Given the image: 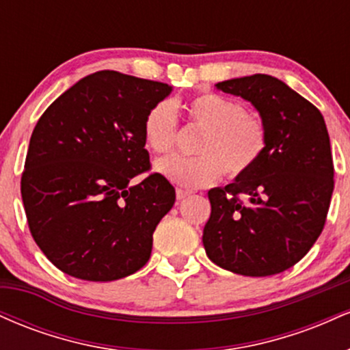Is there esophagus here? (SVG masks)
Instances as JSON below:
<instances>
[{
  "instance_id": "34e87169",
  "label": "esophagus",
  "mask_w": 350,
  "mask_h": 350,
  "mask_svg": "<svg viewBox=\"0 0 350 350\" xmlns=\"http://www.w3.org/2000/svg\"><path fill=\"white\" fill-rule=\"evenodd\" d=\"M191 194H192V192L191 191H186V189H176V198H178V200L186 199Z\"/></svg>"
}]
</instances>
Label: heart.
<instances>
[{
  "mask_svg": "<svg viewBox=\"0 0 350 350\" xmlns=\"http://www.w3.org/2000/svg\"><path fill=\"white\" fill-rule=\"evenodd\" d=\"M189 120L202 131L196 143V158L167 156L154 171L189 189L207 187L222 178H239L258 163L267 148V126L248 115L235 100L219 94H200L186 105ZM178 135V115L171 100L151 107L144 116L143 138L152 152L171 151Z\"/></svg>",
  "mask_w": 350,
  "mask_h": 350,
  "instance_id": "1",
  "label": "heart"
}]
</instances>
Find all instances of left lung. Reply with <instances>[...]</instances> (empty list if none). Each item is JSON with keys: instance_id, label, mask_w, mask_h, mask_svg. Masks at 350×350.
I'll use <instances>...</instances> for the list:
<instances>
[{"instance_id": "obj_1", "label": "left lung", "mask_w": 350, "mask_h": 350, "mask_svg": "<svg viewBox=\"0 0 350 350\" xmlns=\"http://www.w3.org/2000/svg\"><path fill=\"white\" fill-rule=\"evenodd\" d=\"M215 87L255 107L267 126V148L250 171L208 191L204 248L237 275H276L306 255L326 224L334 191L326 123L312 103L271 75Z\"/></svg>"}]
</instances>
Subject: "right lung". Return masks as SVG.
I'll return each instance as SVG.
<instances>
[{
	"instance_id": "1",
	"label": "right lung",
	"mask_w": 350,
	"mask_h": 350,
	"mask_svg": "<svg viewBox=\"0 0 350 350\" xmlns=\"http://www.w3.org/2000/svg\"><path fill=\"white\" fill-rule=\"evenodd\" d=\"M167 83L100 70L52 102L31 135L21 196L33 239L52 265L87 281L133 275L176 192L150 170L143 122Z\"/></svg>"
}]
</instances>
